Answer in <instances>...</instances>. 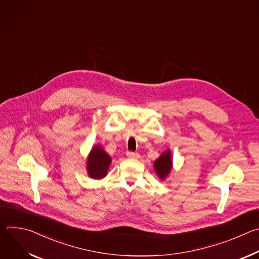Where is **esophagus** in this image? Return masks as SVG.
I'll use <instances>...</instances> for the list:
<instances>
[{
	"mask_svg": "<svg viewBox=\"0 0 259 259\" xmlns=\"http://www.w3.org/2000/svg\"><path fill=\"white\" fill-rule=\"evenodd\" d=\"M126 155H127V157L130 158V159H137V158H139V154L134 153V152H127Z\"/></svg>",
	"mask_w": 259,
	"mask_h": 259,
	"instance_id": "esophagus-1",
	"label": "esophagus"
}]
</instances>
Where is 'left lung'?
Returning <instances> with one entry per match:
<instances>
[{"instance_id": "obj_1", "label": "left lung", "mask_w": 259, "mask_h": 259, "mask_svg": "<svg viewBox=\"0 0 259 259\" xmlns=\"http://www.w3.org/2000/svg\"><path fill=\"white\" fill-rule=\"evenodd\" d=\"M154 168L160 179L164 180L172 170V158L170 150L165 151L155 162Z\"/></svg>"}]
</instances>
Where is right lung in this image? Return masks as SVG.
<instances>
[{"label":"right lung","mask_w":259,"mask_h":259,"mask_svg":"<svg viewBox=\"0 0 259 259\" xmlns=\"http://www.w3.org/2000/svg\"><path fill=\"white\" fill-rule=\"evenodd\" d=\"M112 158H110L101 145H95L87 159V172L88 175L93 179H101L107 174Z\"/></svg>","instance_id":"1"}]
</instances>
